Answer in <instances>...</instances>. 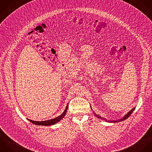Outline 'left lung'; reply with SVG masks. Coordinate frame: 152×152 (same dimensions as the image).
I'll list each match as a JSON object with an SVG mask.
<instances>
[{
    "mask_svg": "<svg viewBox=\"0 0 152 152\" xmlns=\"http://www.w3.org/2000/svg\"><path fill=\"white\" fill-rule=\"evenodd\" d=\"M135 110V108H133L132 110H130L126 115H124V117L123 118H121V119H120V120H117V121H115V120H114V121H109L108 122H110V123H117V122H119V121H124V120H126L127 118H128L130 116V115L132 114V113L133 112V111ZM95 115L98 117V118H100V119H102V120H105L106 121H107V119L106 118H103L102 117H101V116H99V115H96V114H95Z\"/></svg>",
    "mask_w": 152,
    "mask_h": 152,
    "instance_id": "obj_1",
    "label": "left lung"
}]
</instances>
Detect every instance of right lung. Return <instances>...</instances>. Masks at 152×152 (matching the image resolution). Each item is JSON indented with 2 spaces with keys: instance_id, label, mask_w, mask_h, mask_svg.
<instances>
[{
  "instance_id": "obj_1",
  "label": "right lung",
  "mask_w": 152,
  "mask_h": 152,
  "mask_svg": "<svg viewBox=\"0 0 152 152\" xmlns=\"http://www.w3.org/2000/svg\"><path fill=\"white\" fill-rule=\"evenodd\" d=\"M67 109H68V104H67L65 110L64 111V112L60 116H58V117H57L55 118L50 120L42 121H33V120H29V119H28V120L30 122H31L32 124H35V125H38V126H51V125H54V124L57 123L58 122H59L63 118H64V117L65 116V115L66 114Z\"/></svg>"
}]
</instances>
